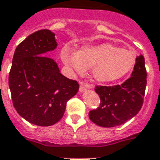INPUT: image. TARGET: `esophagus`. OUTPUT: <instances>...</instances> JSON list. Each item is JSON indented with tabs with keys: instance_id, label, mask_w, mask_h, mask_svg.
<instances>
[{
	"instance_id": "34e87169",
	"label": "esophagus",
	"mask_w": 160,
	"mask_h": 160,
	"mask_svg": "<svg viewBox=\"0 0 160 160\" xmlns=\"http://www.w3.org/2000/svg\"><path fill=\"white\" fill-rule=\"evenodd\" d=\"M92 88H93V86H92V85L81 83V85H80V92H84L86 89H92Z\"/></svg>"
}]
</instances>
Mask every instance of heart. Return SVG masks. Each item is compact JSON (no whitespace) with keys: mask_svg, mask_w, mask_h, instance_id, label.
Returning a JSON list of instances; mask_svg holds the SVG:
<instances>
[{"mask_svg":"<svg viewBox=\"0 0 160 160\" xmlns=\"http://www.w3.org/2000/svg\"><path fill=\"white\" fill-rule=\"evenodd\" d=\"M61 58L77 74H83L91 68L92 79L100 83L113 82L125 77L134 68L137 61L132 51L108 42L84 45L78 51L66 46L61 50Z\"/></svg>","mask_w":160,"mask_h":160,"instance_id":"b5f03b06","label":"heart"}]
</instances>
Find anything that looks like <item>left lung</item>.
Segmentation results:
<instances>
[{
    "label": "left lung",
    "instance_id": "obj_1",
    "mask_svg": "<svg viewBox=\"0 0 160 160\" xmlns=\"http://www.w3.org/2000/svg\"><path fill=\"white\" fill-rule=\"evenodd\" d=\"M147 71L142 55L137 57L131 78L122 85L96 86L101 99L100 106L91 110L89 118L102 127L123 125L136 116L142 106L147 85Z\"/></svg>",
    "mask_w": 160,
    "mask_h": 160
}]
</instances>
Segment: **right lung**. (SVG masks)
<instances>
[{
  "instance_id": "add662e5",
  "label": "right lung",
  "mask_w": 160,
  "mask_h": 160,
  "mask_svg": "<svg viewBox=\"0 0 160 160\" xmlns=\"http://www.w3.org/2000/svg\"><path fill=\"white\" fill-rule=\"evenodd\" d=\"M58 47L49 29L33 33L15 50L8 83L12 103L31 124L50 126L63 116L67 102L79 91L76 80L63 76L57 62L44 53Z\"/></svg>"
}]
</instances>
